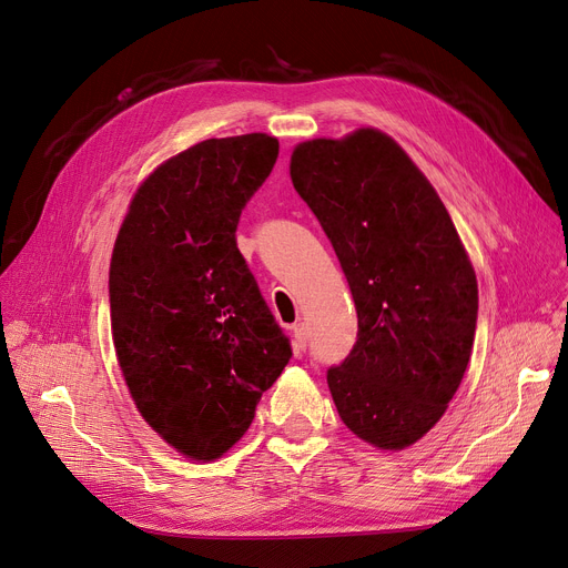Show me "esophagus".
<instances>
[{"mask_svg": "<svg viewBox=\"0 0 568 568\" xmlns=\"http://www.w3.org/2000/svg\"><path fill=\"white\" fill-rule=\"evenodd\" d=\"M292 336H294V349L296 352H306L308 347V332L304 324H294L292 326Z\"/></svg>", "mask_w": 568, "mask_h": 568, "instance_id": "esophagus-1", "label": "esophagus"}]
</instances>
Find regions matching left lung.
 Wrapping results in <instances>:
<instances>
[{
    "label": "left lung",
    "mask_w": 568,
    "mask_h": 568,
    "mask_svg": "<svg viewBox=\"0 0 568 568\" xmlns=\"http://www.w3.org/2000/svg\"><path fill=\"white\" fill-rule=\"evenodd\" d=\"M290 176L338 255L359 317L326 371L343 424L400 452L446 412L465 375L479 287L454 221L403 149L375 129L294 146Z\"/></svg>",
    "instance_id": "left-lung-1"
}]
</instances>
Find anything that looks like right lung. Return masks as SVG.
<instances>
[{
  "label": "right lung",
  "mask_w": 568,
  "mask_h": 568,
  "mask_svg": "<svg viewBox=\"0 0 568 568\" xmlns=\"http://www.w3.org/2000/svg\"><path fill=\"white\" fill-rule=\"evenodd\" d=\"M276 159L264 133L193 144L144 179L114 242L119 368L144 422L193 460L242 439L292 356L234 236Z\"/></svg>",
  "instance_id": "1"
}]
</instances>
